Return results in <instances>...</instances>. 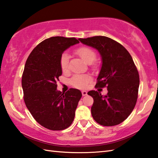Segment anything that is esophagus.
<instances>
[{"label":"esophagus","mask_w":158,"mask_h":158,"mask_svg":"<svg viewBox=\"0 0 158 158\" xmlns=\"http://www.w3.org/2000/svg\"><path fill=\"white\" fill-rule=\"evenodd\" d=\"M81 93H82V95L83 96L87 95V91L86 90H82Z\"/></svg>","instance_id":"obj_1"}]
</instances>
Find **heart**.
<instances>
[{
	"label": "heart",
	"mask_w": 158,
	"mask_h": 158,
	"mask_svg": "<svg viewBox=\"0 0 158 158\" xmlns=\"http://www.w3.org/2000/svg\"><path fill=\"white\" fill-rule=\"evenodd\" d=\"M77 52L87 64H92L96 59L95 52L90 48L83 47L77 50ZM60 65H61V70L64 72L68 70V67H69V54L68 52H64L62 54L61 59H60ZM90 81V77L88 75H86V74H85V75L77 74L71 79V84L76 88H84L87 87Z\"/></svg>",
	"instance_id": "1"
}]
</instances>
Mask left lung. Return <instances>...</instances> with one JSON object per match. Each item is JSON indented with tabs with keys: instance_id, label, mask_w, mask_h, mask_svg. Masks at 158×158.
Wrapping results in <instances>:
<instances>
[{
	"instance_id": "8db88e82",
	"label": "left lung",
	"mask_w": 158,
	"mask_h": 158,
	"mask_svg": "<svg viewBox=\"0 0 158 158\" xmlns=\"http://www.w3.org/2000/svg\"><path fill=\"white\" fill-rule=\"evenodd\" d=\"M80 42L96 49L102 58V67L95 86L106 87L108 93L90 90L93 97L91 113L102 126L119 124L130 115L135 106L139 77L131 54L119 43L108 37L97 36L79 39Z\"/></svg>"
}]
</instances>
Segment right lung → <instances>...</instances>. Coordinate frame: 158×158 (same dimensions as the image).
Segmentation results:
<instances>
[{"label": "right lung", "mask_w": 158, "mask_h": 158, "mask_svg": "<svg viewBox=\"0 0 158 158\" xmlns=\"http://www.w3.org/2000/svg\"><path fill=\"white\" fill-rule=\"evenodd\" d=\"M79 43L74 37H50L34 48L25 63L22 77L25 105L36 121L50 130L70 127L82 96L77 89L62 93L56 88V81L62 74V54Z\"/></svg>", "instance_id": "obj_1"}]
</instances>
